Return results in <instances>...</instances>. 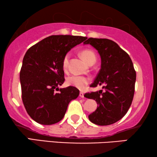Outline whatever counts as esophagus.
<instances>
[{
	"mask_svg": "<svg viewBox=\"0 0 157 157\" xmlns=\"http://www.w3.org/2000/svg\"><path fill=\"white\" fill-rule=\"evenodd\" d=\"M79 96H80L81 98H84V94H83V92H80V93H79Z\"/></svg>",
	"mask_w": 157,
	"mask_h": 157,
	"instance_id": "obj_1",
	"label": "esophagus"
}]
</instances>
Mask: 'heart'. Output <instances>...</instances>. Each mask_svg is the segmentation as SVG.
<instances>
[{"instance_id": "obj_1", "label": "heart", "mask_w": 157, "mask_h": 157, "mask_svg": "<svg viewBox=\"0 0 157 157\" xmlns=\"http://www.w3.org/2000/svg\"><path fill=\"white\" fill-rule=\"evenodd\" d=\"M80 55L82 59L89 64H94L95 63L96 60V56L95 53L91 49L86 48L83 49L81 51ZM70 56L68 53L65 55V56L63 57V61H62V66H63V69H66L68 67V62H69ZM90 83V78L86 76H76V75H72V76H68L67 79H66V83L68 86H71L75 87L76 89L83 90L84 89L86 86Z\"/></svg>"}]
</instances>
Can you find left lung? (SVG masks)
Returning a JSON list of instances; mask_svg holds the SVG:
<instances>
[{
  "mask_svg": "<svg viewBox=\"0 0 157 157\" xmlns=\"http://www.w3.org/2000/svg\"><path fill=\"white\" fill-rule=\"evenodd\" d=\"M98 51L101 59V69L90 86L103 85V90L86 93L98 106L89 116L92 123L99 126L114 124L122 119L132 104L135 91L136 71L132 59L119 45L107 38H89L83 43Z\"/></svg>",
  "mask_w": 157,
  "mask_h": 157,
  "instance_id": "1",
  "label": "left lung"
}]
</instances>
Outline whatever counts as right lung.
I'll return each instance as SVG.
<instances>
[{"mask_svg": "<svg viewBox=\"0 0 157 157\" xmlns=\"http://www.w3.org/2000/svg\"><path fill=\"white\" fill-rule=\"evenodd\" d=\"M86 38L78 36H51L25 53L20 71L22 101L27 113L35 121L44 125L60 121L69 102L78 96L79 90L76 88L59 89L58 86L65 81L62 66L63 57L71 48Z\"/></svg>", "mask_w": 157, "mask_h": 157, "instance_id": "obj_1", "label": "right lung"}]
</instances>
